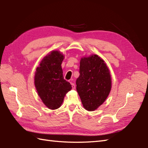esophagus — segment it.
<instances>
[{
    "label": "esophagus",
    "mask_w": 148,
    "mask_h": 148,
    "mask_svg": "<svg viewBox=\"0 0 148 148\" xmlns=\"http://www.w3.org/2000/svg\"><path fill=\"white\" fill-rule=\"evenodd\" d=\"M71 85H72V89H75V84L73 83H71Z\"/></svg>",
    "instance_id": "1"
}]
</instances>
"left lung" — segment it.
<instances>
[{
	"label": "left lung",
	"mask_w": 148,
	"mask_h": 148,
	"mask_svg": "<svg viewBox=\"0 0 148 148\" xmlns=\"http://www.w3.org/2000/svg\"><path fill=\"white\" fill-rule=\"evenodd\" d=\"M76 90L84 108L93 111L108 98L112 86L111 76L106 62L97 55L83 56L80 60Z\"/></svg>",
	"instance_id": "1"
}]
</instances>
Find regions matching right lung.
<instances>
[{"mask_svg":"<svg viewBox=\"0 0 148 148\" xmlns=\"http://www.w3.org/2000/svg\"><path fill=\"white\" fill-rule=\"evenodd\" d=\"M62 53L55 50L43 58L36 69L34 84L37 94L47 108L56 109L61 106L64 97L72 86L64 79L62 63Z\"/></svg>","mask_w":148,"mask_h":148,"instance_id":"obj_1","label":"right lung"}]
</instances>
